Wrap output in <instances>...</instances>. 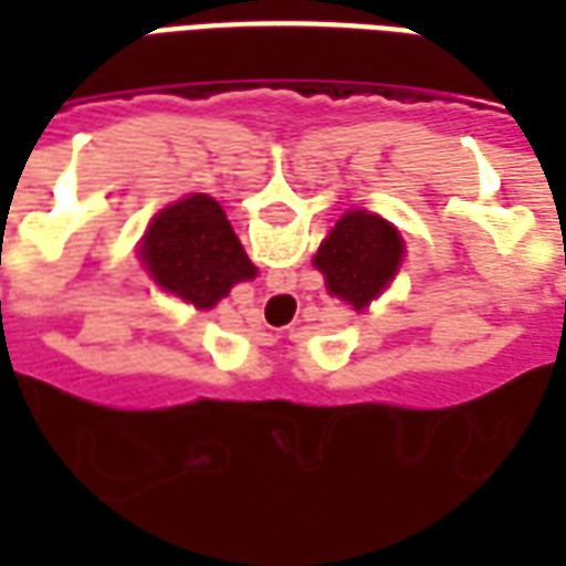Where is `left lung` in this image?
Listing matches in <instances>:
<instances>
[{"instance_id":"left-lung-1","label":"left lung","mask_w":566,"mask_h":566,"mask_svg":"<svg viewBox=\"0 0 566 566\" xmlns=\"http://www.w3.org/2000/svg\"><path fill=\"white\" fill-rule=\"evenodd\" d=\"M406 245L400 230L373 211H345L315 254L324 284L333 296L367 308L394 282L403 263Z\"/></svg>"}]
</instances>
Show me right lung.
I'll return each mask as SVG.
<instances>
[{"label":"right lung","mask_w":566,"mask_h":566,"mask_svg":"<svg viewBox=\"0 0 566 566\" xmlns=\"http://www.w3.org/2000/svg\"><path fill=\"white\" fill-rule=\"evenodd\" d=\"M139 248L154 284L197 308H211L233 284L258 275L223 209L206 193L157 211Z\"/></svg>","instance_id":"obj_1"}]
</instances>
